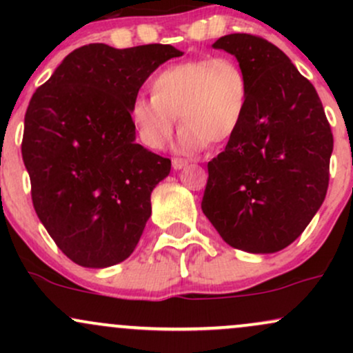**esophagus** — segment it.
Returning a JSON list of instances; mask_svg holds the SVG:
<instances>
[{"mask_svg":"<svg viewBox=\"0 0 353 353\" xmlns=\"http://www.w3.org/2000/svg\"><path fill=\"white\" fill-rule=\"evenodd\" d=\"M185 164H188V161L181 159V157H174V159H172V168L174 169H182Z\"/></svg>","mask_w":353,"mask_h":353,"instance_id":"34e87169","label":"esophagus"}]
</instances>
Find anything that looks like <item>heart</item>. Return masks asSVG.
I'll return each mask as SVG.
<instances>
[{
	"instance_id": "obj_1",
	"label": "heart",
	"mask_w": 353,
	"mask_h": 353,
	"mask_svg": "<svg viewBox=\"0 0 353 353\" xmlns=\"http://www.w3.org/2000/svg\"><path fill=\"white\" fill-rule=\"evenodd\" d=\"M151 94L137 96L129 108L141 143L154 151L163 149L179 116L181 148L199 151L237 134L249 109L250 79L232 56L190 59L157 72Z\"/></svg>"
}]
</instances>
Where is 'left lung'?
Instances as JSON below:
<instances>
[{
    "label": "left lung",
    "instance_id": "1",
    "mask_svg": "<svg viewBox=\"0 0 353 353\" xmlns=\"http://www.w3.org/2000/svg\"><path fill=\"white\" fill-rule=\"evenodd\" d=\"M250 79L244 123L208 164L201 208L229 245L285 249L305 230L329 188L334 136L317 91L283 52L255 34L219 38Z\"/></svg>",
    "mask_w": 353,
    "mask_h": 353
}]
</instances>
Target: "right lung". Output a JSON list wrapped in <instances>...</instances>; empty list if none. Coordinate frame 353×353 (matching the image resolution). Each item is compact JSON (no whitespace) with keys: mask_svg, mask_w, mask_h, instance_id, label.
<instances>
[{"mask_svg":"<svg viewBox=\"0 0 353 353\" xmlns=\"http://www.w3.org/2000/svg\"><path fill=\"white\" fill-rule=\"evenodd\" d=\"M182 52L171 44L74 50L36 89L21 154L39 221L66 257L109 267L132 254L168 157L136 143L129 108L144 81Z\"/></svg>","mask_w":353,"mask_h":353,"instance_id":"add662e5","label":"right lung"}]
</instances>
